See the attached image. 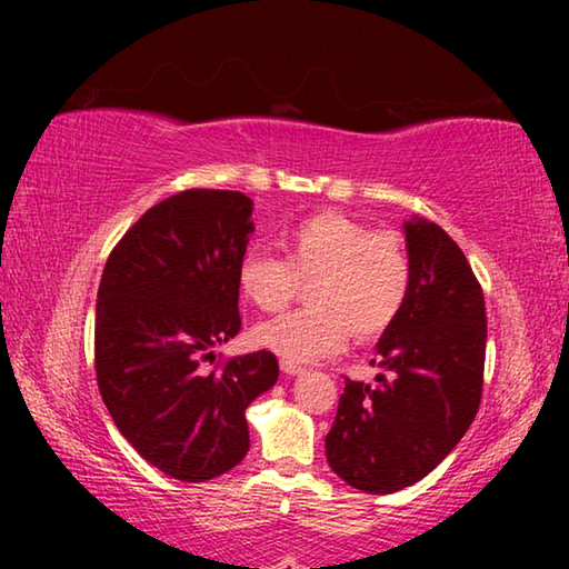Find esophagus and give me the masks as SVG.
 Returning a JSON list of instances; mask_svg holds the SVG:
<instances>
[{"label": "esophagus", "mask_w": 569, "mask_h": 569, "mask_svg": "<svg viewBox=\"0 0 569 569\" xmlns=\"http://www.w3.org/2000/svg\"><path fill=\"white\" fill-rule=\"evenodd\" d=\"M281 371L283 373H288V377H298V373H303L306 369L303 367H298V365H293V361H281Z\"/></svg>", "instance_id": "esophagus-1"}]
</instances>
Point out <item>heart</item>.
<instances>
[{
  "label": "heart",
  "instance_id": "1",
  "mask_svg": "<svg viewBox=\"0 0 569 569\" xmlns=\"http://www.w3.org/2000/svg\"><path fill=\"white\" fill-rule=\"evenodd\" d=\"M278 244L283 259L249 251L239 288L253 308L283 310L308 283V308L261 322L253 342L293 365L340 352L349 332L373 340L401 316L413 283L403 239L373 232L355 217L320 212L291 224Z\"/></svg>",
  "mask_w": 569,
  "mask_h": 569
}]
</instances>
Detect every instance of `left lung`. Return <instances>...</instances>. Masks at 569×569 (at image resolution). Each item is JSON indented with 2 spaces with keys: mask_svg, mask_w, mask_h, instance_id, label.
<instances>
[{
  "mask_svg": "<svg viewBox=\"0 0 569 569\" xmlns=\"http://www.w3.org/2000/svg\"><path fill=\"white\" fill-rule=\"evenodd\" d=\"M413 283L377 345V383L345 379L325 455L349 487L393 493L455 450L475 420L487 355L485 293L467 257L435 222L403 224Z\"/></svg>",
  "mask_w": 569,
  "mask_h": 569,
  "instance_id": "1",
  "label": "left lung"
}]
</instances>
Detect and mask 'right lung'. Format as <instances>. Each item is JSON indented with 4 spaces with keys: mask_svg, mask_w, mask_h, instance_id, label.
<instances>
[{
    "mask_svg": "<svg viewBox=\"0 0 569 569\" xmlns=\"http://www.w3.org/2000/svg\"><path fill=\"white\" fill-rule=\"evenodd\" d=\"M251 200L192 188L153 204L104 263L94 312L102 401L131 447L180 481H204L249 452L244 410L278 379L261 349L214 361L239 332V263Z\"/></svg>",
    "mask_w": 569,
    "mask_h": 569,
    "instance_id": "add662e5",
    "label": "right lung"
}]
</instances>
